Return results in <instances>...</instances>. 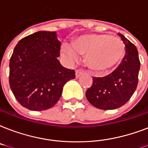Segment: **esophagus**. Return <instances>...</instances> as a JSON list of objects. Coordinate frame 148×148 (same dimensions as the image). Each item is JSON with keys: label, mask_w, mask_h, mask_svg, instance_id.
<instances>
[{"label": "esophagus", "mask_w": 148, "mask_h": 148, "mask_svg": "<svg viewBox=\"0 0 148 148\" xmlns=\"http://www.w3.org/2000/svg\"><path fill=\"white\" fill-rule=\"evenodd\" d=\"M82 70H79V69H77V70H75V76H76V78L79 77L80 75H82Z\"/></svg>", "instance_id": "obj_1"}]
</instances>
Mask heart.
<instances>
[{
	"label": "heart",
	"instance_id": "obj_1",
	"mask_svg": "<svg viewBox=\"0 0 148 148\" xmlns=\"http://www.w3.org/2000/svg\"><path fill=\"white\" fill-rule=\"evenodd\" d=\"M62 46L61 52L71 62L85 56L87 66L95 71H105L121 61L125 53V45L120 38L106 34H87L76 38Z\"/></svg>",
	"mask_w": 148,
	"mask_h": 148
}]
</instances>
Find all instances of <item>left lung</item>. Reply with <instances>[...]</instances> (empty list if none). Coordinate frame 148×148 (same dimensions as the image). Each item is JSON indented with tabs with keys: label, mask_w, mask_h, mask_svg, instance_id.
<instances>
[{
	"label": "left lung",
	"mask_w": 148,
	"mask_h": 148,
	"mask_svg": "<svg viewBox=\"0 0 148 148\" xmlns=\"http://www.w3.org/2000/svg\"><path fill=\"white\" fill-rule=\"evenodd\" d=\"M126 54L121 63L110 75L93 77L92 85L86 92L88 101L100 110H114L123 106L132 97L138 83L140 62L134 45L121 33Z\"/></svg>",
	"instance_id": "1"
}]
</instances>
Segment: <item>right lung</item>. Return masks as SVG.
Here are the masks:
<instances>
[{"mask_svg": "<svg viewBox=\"0 0 148 148\" xmlns=\"http://www.w3.org/2000/svg\"><path fill=\"white\" fill-rule=\"evenodd\" d=\"M56 32H38L20 40L10 59L9 84L16 99L30 110L51 108L75 71L62 66Z\"/></svg>", "mask_w": 148, "mask_h": 148, "instance_id": "obj_1", "label": "right lung"}]
</instances>
